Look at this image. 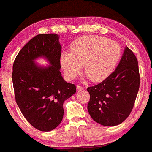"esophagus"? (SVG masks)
Returning a JSON list of instances; mask_svg holds the SVG:
<instances>
[{
	"label": "esophagus",
	"mask_w": 152,
	"mask_h": 152,
	"mask_svg": "<svg viewBox=\"0 0 152 152\" xmlns=\"http://www.w3.org/2000/svg\"><path fill=\"white\" fill-rule=\"evenodd\" d=\"M83 89H84V87L81 86L80 85H77V91H81V90H83Z\"/></svg>",
	"instance_id": "1"
}]
</instances>
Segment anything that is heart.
<instances>
[{
  "instance_id": "1",
  "label": "heart",
  "mask_w": 152,
  "mask_h": 152,
  "mask_svg": "<svg viewBox=\"0 0 152 152\" xmlns=\"http://www.w3.org/2000/svg\"><path fill=\"white\" fill-rule=\"evenodd\" d=\"M71 50L64 51L60 57L61 67L69 80L76 77L84 64L87 77L93 82H101L113 72L121 55L117 42L97 35L77 39L72 43Z\"/></svg>"
}]
</instances>
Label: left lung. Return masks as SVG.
I'll use <instances>...</instances> for the list:
<instances>
[{
	"label": "left lung",
	"mask_w": 152,
	"mask_h": 152,
	"mask_svg": "<svg viewBox=\"0 0 152 152\" xmlns=\"http://www.w3.org/2000/svg\"><path fill=\"white\" fill-rule=\"evenodd\" d=\"M140 86L138 61L126 46L115 71L103 82L88 87V113L103 126H113L124 121L134 107Z\"/></svg>",
	"instance_id": "obj_1"
}]
</instances>
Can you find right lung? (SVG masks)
Instances as JSON below:
<instances>
[{"label": "right lung", "mask_w": 152, "mask_h": 152, "mask_svg": "<svg viewBox=\"0 0 152 152\" xmlns=\"http://www.w3.org/2000/svg\"><path fill=\"white\" fill-rule=\"evenodd\" d=\"M57 34H38L24 45L13 64L12 82L16 104L26 119L37 129L50 132L61 123L64 102L76 92L60 72L61 45ZM43 57L50 64L34 61Z\"/></svg>", "instance_id": "1"}]
</instances>
